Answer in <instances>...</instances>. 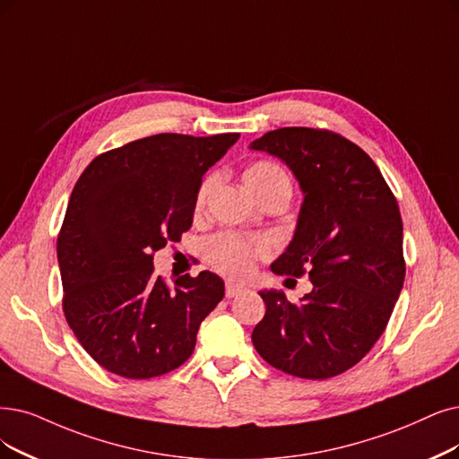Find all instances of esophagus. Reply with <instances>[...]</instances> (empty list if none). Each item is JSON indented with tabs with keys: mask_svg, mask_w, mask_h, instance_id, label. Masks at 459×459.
I'll return each mask as SVG.
<instances>
[{
	"mask_svg": "<svg viewBox=\"0 0 459 459\" xmlns=\"http://www.w3.org/2000/svg\"><path fill=\"white\" fill-rule=\"evenodd\" d=\"M245 290H247V286H245V284L228 281V282H226V298H235V296H239V293H243Z\"/></svg>",
	"mask_w": 459,
	"mask_h": 459,
	"instance_id": "1",
	"label": "esophagus"
}]
</instances>
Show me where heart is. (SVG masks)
<instances>
[{
  "label": "heart",
  "mask_w": 459,
  "mask_h": 459,
  "mask_svg": "<svg viewBox=\"0 0 459 459\" xmlns=\"http://www.w3.org/2000/svg\"><path fill=\"white\" fill-rule=\"evenodd\" d=\"M212 177H207L195 194V211H201L205 205V199L212 188ZM243 182L247 190L260 197L269 190L279 186L290 188V180L286 173L271 161H255L243 173ZM271 252V245L262 237H241L235 233H220L211 237L205 243V254L209 264L228 274V277H245L248 274L258 258H264Z\"/></svg>",
  "instance_id": "heart-1"
}]
</instances>
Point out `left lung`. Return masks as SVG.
Instances as JSON below:
<instances>
[{
  "label": "left lung",
  "instance_id": "obj_1",
  "mask_svg": "<svg viewBox=\"0 0 459 459\" xmlns=\"http://www.w3.org/2000/svg\"><path fill=\"white\" fill-rule=\"evenodd\" d=\"M250 149L281 158L303 192L296 233L271 269L290 277L307 273L313 282L299 303H290L284 291L262 290L265 316L252 342L288 375L332 378L371 351L401 293L397 201L375 161L333 132L281 127Z\"/></svg>",
  "mask_w": 459,
  "mask_h": 459
}]
</instances>
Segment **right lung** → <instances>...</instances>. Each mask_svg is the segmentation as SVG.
<instances>
[{"instance_id":"1","label":"right lung","mask_w":459,"mask_h":459,"mask_svg":"<svg viewBox=\"0 0 459 459\" xmlns=\"http://www.w3.org/2000/svg\"><path fill=\"white\" fill-rule=\"evenodd\" d=\"M237 139L158 134L100 154L79 177L56 247L64 315L107 371L152 378L192 356L224 281L201 271L169 286L152 260L190 230L201 178Z\"/></svg>"}]
</instances>
